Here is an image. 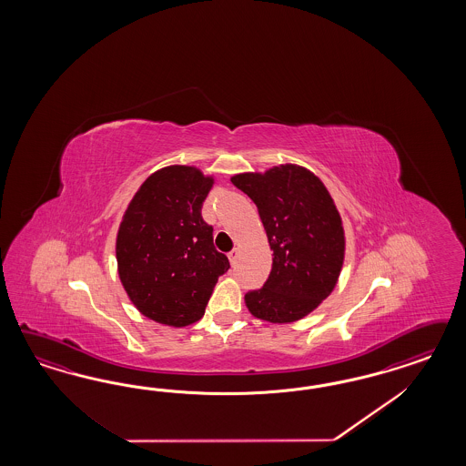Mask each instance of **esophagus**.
<instances>
[{
    "mask_svg": "<svg viewBox=\"0 0 466 466\" xmlns=\"http://www.w3.org/2000/svg\"><path fill=\"white\" fill-rule=\"evenodd\" d=\"M238 256H239V249L236 248V249H232L230 253L227 254V258H228V261H230V265L234 267L236 265V261H238Z\"/></svg>",
    "mask_w": 466,
    "mask_h": 466,
    "instance_id": "obj_1",
    "label": "esophagus"
}]
</instances>
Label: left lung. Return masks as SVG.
<instances>
[{"mask_svg": "<svg viewBox=\"0 0 466 466\" xmlns=\"http://www.w3.org/2000/svg\"><path fill=\"white\" fill-rule=\"evenodd\" d=\"M230 181L258 207L273 251L268 280L244 296L246 308L273 325L302 319L333 292L343 267L345 230L333 198L297 164L242 172Z\"/></svg>", "mask_w": 466, "mask_h": 466, "instance_id": "obj_1", "label": "left lung"}]
</instances>
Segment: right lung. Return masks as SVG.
<instances>
[{"instance_id": "right-lung-1", "label": "right lung", "mask_w": 466, "mask_h": 466, "mask_svg": "<svg viewBox=\"0 0 466 466\" xmlns=\"http://www.w3.org/2000/svg\"><path fill=\"white\" fill-rule=\"evenodd\" d=\"M213 176L167 166L145 179L116 238L119 280L133 306L160 325L183 328L203 318L213 287L230 268L201 218Z\"/></svg>"}]
</instances>
